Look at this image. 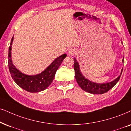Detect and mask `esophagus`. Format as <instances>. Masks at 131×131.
<instances>
[{"label": "esophagus", "mask_w": 131, "mask_h": 131, "mask_svg": "<svg viewBox=\"0 0 131 131\" xmlns=\"http://www.w3.org/2000/svg\"><path fill=\"white\" fill-rule=\"evenodd\" d=\"M75 54V49L73 48H70V49H69L68 51L69 55L71 56H74Z\"/></svg>", "instance_id": "esophagus-1"}]
</instances>
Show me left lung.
I'll return each mask as SVG.
<instances>
[{
    "instance_id": "1",
    "label": "left lung",
    "mask_w": 131,
    "mask_h": 131,
    "mask_svg": "<svg viewBox=\"0 0 131 131\" xmlns=\"http://www.w3.org/2000/svg\"><path fill=\"white\" fill-rule=\"evenodd\" d=\"M74 68L75 70V77L76 81H77V83L79 84L81 88L86 92L94 94H104L108 91L109 90H110L112 87H114V86L120 80L121 75L117 77L115 80L111 82L106 83L100 84L91 82L88 79H85V77L81 73L80 68H79V64L75 58H74ZM122 71H123V69L122 70Z\"/></svg>"
}]
</instances>
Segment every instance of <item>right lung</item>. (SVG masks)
Instances as JSON below:
<instances>
[{
    "label": "right lung",
    "instance_id": "right-lung-1",
    "mask_svg": "<svg viewBox=\"0 0 131 131\" xmlns=\"http://www.w3.org/2000/svg\"><path fill=\"white\" fill-rule=\"evenodd\" d=\"M13 38L11 40L10 46L8 51V68L9 72L14 82L22 89L28 92H38L47 88L54 80L57 70L63 62V60L67 57L66 54L59 56L53 61L48 67L40 74L36 75H28L18 70L13 65L11 60V45Z\"/></svg>",
    "mask_w": 131,
    "mask_h": 131
}]
</instances>
